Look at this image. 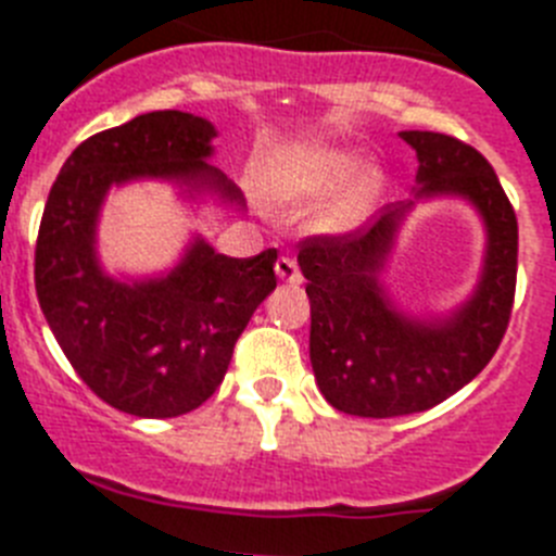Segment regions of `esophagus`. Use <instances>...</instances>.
Wrapping results in <instances>:
<instances>
[{
    "mask_svg": "<svg viewBox=\"0 0 556 556\" xmlns=\"http://www.w3.org/2000/svg\"><path fill=\"white\" fill-rule=\"evenodd\" d=\"M274 268H277V277L282 279V282H291V285L302 282V271H299V265L293 257H279Z\"/></svg>",
    "mask_w": 556,
    "mask_h": 556,
    "instance_id": "esophagus-1",
    "label": "esophagus"
}]
</instances>
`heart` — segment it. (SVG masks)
Here are the masks:
<instances>
[{
  "mask_svg": "<svg viewBox=\"0 0 556 556\" xmlns=\"http://www.w3.org/2000/svg\"><path fill=\"white\" fill-rule=\"evenodd\" d=\"M352 156L318 144H288L279 148L260 170L257 187L271 204L305 206L350 176ZM380 187V173L375 167H358L346 178L341 190L330 198L321 212V224L330 229H350L364 218L371 198Z\"/></svg>",
  "mask_w": 556,
  "mask_h": 556,
  "instance_id": "obj_1",
  "label": "heart"
}]
</instances>
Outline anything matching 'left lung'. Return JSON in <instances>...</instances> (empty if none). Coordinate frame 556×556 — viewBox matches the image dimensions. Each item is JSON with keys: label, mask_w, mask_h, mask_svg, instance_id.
Instances as JSON below:
<instances>
[{"label": "left lung", "mask_w": 556, "mask_h": 556, "mask_svg": "<svg viewBox=\"0 0 556 556\" xmlns=\"http://www.w3.org/2000/svg\"><path fill=\"white\" fill-rule=\"evenodd\" d=\"M417 151L414 198L458 195L484 218L486 254L479 288L447 318L405 316L380 285L400 220L414 201L392 204L346 235L299 243L311 299V364L332 408L355 417L428 412L492 361L509 327L518 279V218L484 156L447 134L403 131Z\"/></svg>", "instance_id": "8db88e82"}]
</instances>
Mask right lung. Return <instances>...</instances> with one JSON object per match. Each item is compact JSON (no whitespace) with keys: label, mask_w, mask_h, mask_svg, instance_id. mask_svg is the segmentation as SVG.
<instances>
[{"label":"right lung","mask_w":556,"mask_h":556,"mask_svg":"<svg viewBox=\"0 0 556 556\" xmlns=\"http://www.w3.org/2000/svg\"><path fill=\"white\" fill-rule=\"evenodd\" d=\"M215 125L187 111H151L100 131L66 159L36 243V293L47 325L91 392L117 412L167 419L215 394L240 332L277 288V249L226 257L195 238L170 274L119 282L100 268L105 192L137 178L243 195L212 167Z\"/></svg>","instance_id":"obj_1"}]
</instances>
